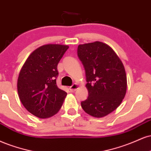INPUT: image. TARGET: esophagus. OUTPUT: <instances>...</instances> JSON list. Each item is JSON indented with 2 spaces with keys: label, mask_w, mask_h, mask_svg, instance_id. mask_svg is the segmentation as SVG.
<instances>
[{
  "label": "esophagus",
  "mask_w": 151,
  "mask_h": 151,
  "mask_svg": "<svg viewBox=\"0 0 151 151\" xmlns=\"http://www.w3.org/2000/svg\"><path fill=\"white\" fill-rule=\"evenodd\" d=\"M78 88V86L76 83H74V84H73L69 88V89H70V91L72 92V93H73V92H75L76 90Z\"/></svg>",
  "instance_id": "1"
}]
</instances>
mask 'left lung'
<instances>
[{
  "mask_svg": "<svg viewBox=\"0 0 151 151\" xmlns=\"http://www.w3.org/2000/svg\"><path fill=\"white\" fill-rule=\"evenodd\" d=\"M78 56L86 70L88 90L81 107L91 116L103 117L115 110L125 97L127 81L123 63L109 46L100 42L80 44Z\"/></svg>",
  "mask_w": 151,
  "mask_h": 151,
  "instance_id": "8db88e82",
  "label": "left lung"
}]
</instances>
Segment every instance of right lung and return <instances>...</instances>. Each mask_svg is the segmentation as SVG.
Instances as JSON below:
<instances>
[{
  "label": "right lung",
  "mask_w": 151,
  "mask_h": 151,
  "mask_svg": "<svg viewBox=\"0 0 151 151\" xmlns=\"http://www.w3.org/2000/svg\"><path fill=\"white\" fill-rule=\"evenodd\" d=\"M68 49L66 45L47 44L29 55L19 72V100L31 114L39 118L52 116L61 109L67 93L58 88L57 65Z\"/></svg>",
  "instance_id": "add662e5"
}]
</instances>
